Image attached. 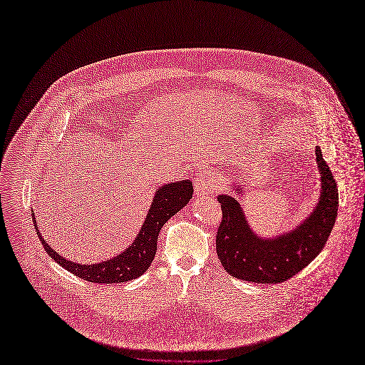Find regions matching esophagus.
I'll use <instances>...</instances> for the list:
<instances>
[{
    "mask_svg": "<svg viewBox=\"0 0 365 365\" xmlns=\"http://www.w3.org/2000/svg\"><path fill=\"white\" fill-rule=\"evenodd\" d=\"M218 187V179L212 173H200L195 180V192L197 197L207 199Z\"/></svg>",
    "mask_w": 365,
    "mask_h": 365,
    "instance_id": "1",
    "label": "esophagus"
}]
</instances>
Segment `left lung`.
<instances>
[{"label":"left lung","mask_w":365,"mask_h":365,"mask_svg":"<svg viewBox=\"0 0 365 365\" xmlns=\"http://www.w3.org/2000/svg\"><path fill=\"white\" fill-rule=\"evenodd\" d=\"M321 172V196L317 206L294 230L274 238L258 237L244 215L242 206L231 195H218L222 221L217 232V254L222 267L240 280L282 283L310 264L325 247L338 212V187L332 172L317 145ZM237 195L241 186H232Z\"/></svg>","instance_id":"obj_1"}]
</instances>
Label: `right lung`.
<instances>
[{"mask_svg": "<svg viewBox=\"0 0 365 365\" xmlns=\"http://www.w3.org/2000/svg\"><path fill=\"white\" fill-rule=\"evenodd\" d=\"M192 193L193 186L190 180L172 182L159 187L155 190L145 221L133 244L117 257L96 264H79L66 259L59 252L51 250L47 241L40 235L34 212L33 222L46 252L68 272L91 283H124L147 272L158 250V238L162 227L183 210L192 199Z\"/></svg>", "mask_w": 365, "mask_h": 365, "instance_id": "1", "label": "right lung"}]
</instances>
